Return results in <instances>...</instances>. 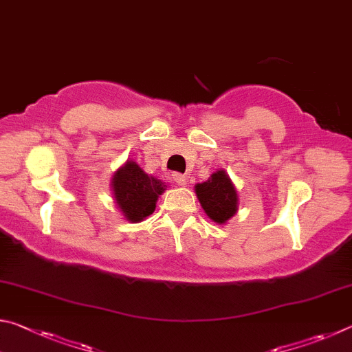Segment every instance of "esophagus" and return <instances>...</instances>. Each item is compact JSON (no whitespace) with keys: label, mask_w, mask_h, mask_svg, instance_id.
<instances>
[{"label":"esophagus","mask_w":352,"mask_h":352,"mask_svg":"<svg viewBox=\"0 0 352 352\" xmlns=\"http://www.w3.org/2000/svg\"><path fill=\"white\" fill-rule=\"evenodd\" d=\"M172 178H174V182L178 184V186H184L186 184V177H184L183 174H174L172 175Z\"/></svg>","instance_id":"1"}]
</instances>
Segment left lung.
Segmentation results:
<instances>
[{
	"label": "left lung",
	"instance_id": "8db88e82",
	"mask_svg": "<svg viewBox=\"0 0 352 352\" xmlns=\"http://www.w3.org/2000/svg\"><path fill=\"white\" fill-rule=\"evenodd\" d=\"M195 194L201 208L212 222L226 223L239 210V195L225 169L211 174L204 183L195 184Z\"/></svg>",
	"mask_w": 352,
	"mask_h": 352
}]
</instances>
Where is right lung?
I'll return each instance as SVG.
<instances>
[{
  "label": "right lung",
  "mask_w": 352,
  "mask_h": 352,
  "mask_svg": "<svg viewBox=\"0 0 352 352\" xmlns=\"http://www.w3.org/2000/svg\"><path fill=\"white\" fill-rule=\"evenodd\" d=\"M113 200L130 223L142 222L157 208V200L168 184L160 178L146 174L133 160H127L111 177Z\"/></svg>",
  "instance_id": "add662e5"
}]
</instances>
